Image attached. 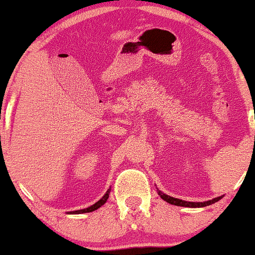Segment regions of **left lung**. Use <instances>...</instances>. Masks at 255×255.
Listing matches in <instances>:
<instances>
[{"label": "left lung", "mask_w": 255, "mask_h": 255, "mask_svg": "<svg viewBox=\"0 0 255 255\" xmlns=\"http://www.w3.org/2000/svg\"><path fill=\"white\" fill-rule=\"evenodd\" d=\"M158 195L160 196V197L164 199V201H166L167 203L173 204V205H178V207H188V208L207 207V205L216 203L217 201H220V199L222 198V196H220V197L213 198V199H210V201H207V202H186V201H182V199L171 197V196H168V195H165L164 192H161V191H158Z\"/></svg>", "instance_id": "1"}]
</instances>
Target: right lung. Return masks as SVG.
Here are the masks:
<instances>
[{
	"instance_id": "1",
	"label": "right lung",
	"mask_w": 255,
	"mask_h": 255,
	"mask_svg": "<svg viewBox=\"0 0 255 255\" xmlns=\"http://www.w3.org/2000/svg\"><path fill=\"white\" fill-rule=\"evenodd\" d=\"M109 194H110V189H108V191H107L106 194H104V196H103L102 198L100 199V201L96 202V203L91 205V207L87 208V209H82V210H75V211H70V213H67V214H84V213H91V211H95V210H97L98 208H100V207H102V205H103L104 203H106V202H107V199H108V197H109Z\"/></svg>"
}]
</instances>
